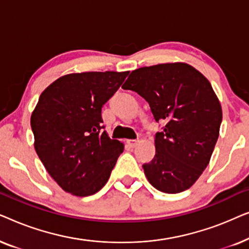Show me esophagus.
Segmentation results:
<instances>
[{"label": "esophagus", "mask_w": 249, "mask_h": 249, "mask_svg": "<svg viewBox=\"0 0 249 249\" xmlns=\"http://www.w3.org/2000/svg\"><path fill=\"white\" fill-rule=\"evenodd\" d=\"M138 141H134V139H129V141H127V145L129 146L130 148H134L136 145H137Z\"/></svg>", "instance_id": "obj_1"}]
</instances>
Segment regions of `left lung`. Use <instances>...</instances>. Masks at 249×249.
<instances>
[{"label":"left lung","instance_id":"1","mask_svg":"<svg viewBox=\"0 0 249 249\" xmlns=\"http://www.w3.org/2000/svg\"><path fill=\"white\" fill-rule=\"evenodd\" d=\"M122 88L141 95L164 124L154 158L142 164L149 183L166 194L190 188L209 164L222 122L210 81L187 63H163L134 70Z\"/></svg>","mask_w":249,"mask_h":249}]
</instances>
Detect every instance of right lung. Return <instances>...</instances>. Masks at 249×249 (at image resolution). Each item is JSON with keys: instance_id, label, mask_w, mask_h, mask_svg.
I'll use <instances>...</instances> for the list:
<instances>
[{"instance_id": "add662e5", "label": "right lung", "mask_w": 249, "mask_h": 249, "mask_svg": "<svg viewBox=\"0 0 249 249\" xmlns=\"http://www.w3.org/2000/svg\"><path fill=\"white\" fill-rule=\"evenodd\" d=\"M129 71L70 73L40 94L30 119L35 151L50 176L74 196L103 188L124 152L105 132L102 107Z\"/></svg>"}]
</instances>
